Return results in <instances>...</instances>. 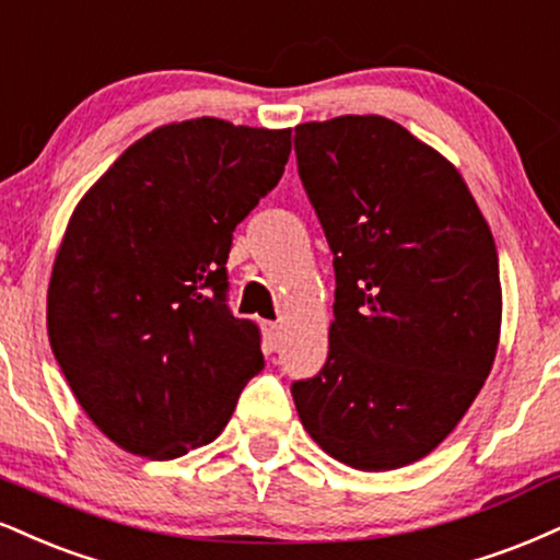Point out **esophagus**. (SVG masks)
Instances as JSON below:
<instances>
[{
	"label": "esophagus",
	"instance_id": "34e87169",
	"mask_svg": "<svg viewBox=\"0 0 560 560\" xmlns=\"http://www.w3.org/2000/svg\"><path fill=\"white\" fill-rule=\"evenodd\" d=\"M262 331H266L268 341H271V345H276V341L281 339V326H279V323H273V320H266V323H262Z\"/></svg>",
	"mask_w": 560,
	"mask_h": 560
}]
</instances>
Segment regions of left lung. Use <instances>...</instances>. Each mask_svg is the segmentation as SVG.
Returning a JSON list of instances; mask_svg holds the SVG:
<instances>
[{"instance_id": "8db88e82", "label": "left lung", "mask_w": 560, "mask_h": 560, "mask_svg": "<svg viewBox=\"0 0 560 560\" xmlns=\"http://www.w3.org/2000/svg\"><path fill=\"white\" fill-rule=\"evenodd\" d=\"M294 153L336 271L328 360L292 383L294 407L347 467H407L459 425L493 368V234L459 170L394 119L298 125Z\"/></svg>"}]
</instances>
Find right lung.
Instances as JSON below:
<instances>
[{"label":"right lung","mask_w":560,"mask_h":560,"mask_svg":"<svg viewBox=\"0 0 560 560\" xmlns=\"http://www.w3.org/2000/svg\"><path fill=\"white\" fill-rule=\"evenodd\" d=\"M292 130L200 117L156 127L83 195L54 258L51 352L93 425L177 459L226 428L262 365L226 307L234 226L284 174Z\"/></svg>","instance_id":"1"}]
</instances>
